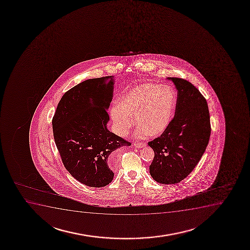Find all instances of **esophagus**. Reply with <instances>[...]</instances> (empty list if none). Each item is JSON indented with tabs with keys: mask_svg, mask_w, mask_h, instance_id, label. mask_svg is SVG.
<instances>
[{
	"mask_svg": "<svg viewBox=\"0 0 250 250\" xmlns=\"http://www.w3.org/2000/svg\"><path fill=\"white\" fill-rule=\"evenodd\" d=\"M134 146L136 148H143V147L146 146V143H135L134 144Z\"/></svg>",
	"mask_w": 250,
	"mask_h": 250,
	"instance_id": "1",
	"label": "esophagus"
}]
</instances>
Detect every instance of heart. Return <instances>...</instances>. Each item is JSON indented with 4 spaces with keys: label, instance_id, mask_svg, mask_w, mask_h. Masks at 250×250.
<instances>
[{
    "label": "heart",
    "instance_id": "1",
    "mask_svg": "<svg viewBox=\"0 0 250 250\" xmlns=\"http://www.w3.org/2000/svg\"><path fill=\"white\" fill-rule=\"evenodd\" d=\"M176 105V95L172 88L146 83L125 92L109 114L118 135H126L135 115V123L139 125L136 135L155 137L167 129Z\"/></svg>",
    "mask_w": 250,
    "mask_h": 250
}]
</instances>
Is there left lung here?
<instances>
[{
    "instance_id": "left-lung-1",
    "label": "left lung",
    "mask_w": 250,
    "mask_h": 250,
    "mask_svg": "<svg viewBox=\"0 0 250 250\" xmlns=\"http://www.w3.org/2000/svg\"><path fill=\"white\" fill-rule=\"evenodd\" d=\"M167 80L177 89L175 116L167 129L148 143L155 152L150 176L167 185L178 183L191 173L205 152L211 135L205 98L187 80Z\"/></svg>"
}]
</instances>
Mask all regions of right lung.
I'll list each match as a JSON object with an SVG mask.
<instances>
[{
	"mask_svg": "<svg viewBox=\"0 0 250 250\" xmlns=\"http://www.w3.org/2000/svg\"><path fill=\"white\" fill-rule=\"evenodd\" d=\"M115 77L91 79L66 92L53 118V137L65 168L77 181L103 188L114 178V156L130 143L110 132L107 110Z\"/></svg>",
	"mask_w": 250,
	"mask_h": 250,
	"instance_id": "right-lung-1",
	"label": "right lung"
}]
</instances>
